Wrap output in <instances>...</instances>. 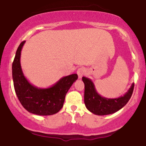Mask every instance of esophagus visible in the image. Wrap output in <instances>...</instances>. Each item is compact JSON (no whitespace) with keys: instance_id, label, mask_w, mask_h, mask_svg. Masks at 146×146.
<instances>
[{"instance_id":"1","label":"esophagus","mask_w":146,"mask_h":146,"mask_svg":"<svg viewBox=\"0 0 146 146\" xmlns=\"http://www.w3.org/2000/svg\"><path fill=\"white\" fill-rule=\"evenodd\" d=\"M77 73H78L79 78L81 79L83 77V75H84L85 73H86V69L84 67L79 68L78 71H77Z\"/></svg>"}]
</instances>
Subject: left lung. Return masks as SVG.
Wrapping results in <instances>:
<instances>
[{"instance_id":"obj_1","label":"left lung","mask_w":146,"mask_h":146,"mask_svg":"<svg viewBox=\"0 0 146 146\" xmlns=\"http://www.w3.org/2000/svg\"><path fill=\"white\" fill-rule=\"evenodd\" d=\"M84 83V104L86 108L97 115H106L116 113L128 103L133 92L135 84H132L123 96L118 98H104L97 92L94 84L90 79L82 77Z\"/></svg>"}]
</instances>
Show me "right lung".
<instances>
[{
	"label": "right lung",
	"mask_w": 146,
	"mask_h": 146,
	"mask_svg": "<svg viewBox=\"0 0 146 146\" xmlns=\"http://www.w3.org/2000/svg\"><path fill=\"white\" fill-rule=\"evenodd\" d=\"M25 41L22 42L16 51L12 64V78L15 92L23 107L29 113L37 115H51L62 108L65 96L78 75L62 78L49 88L33 86L25 77L21 65V50Z\"/></svg>",
	"instance_id": "add662e5"
}]
</instances>
